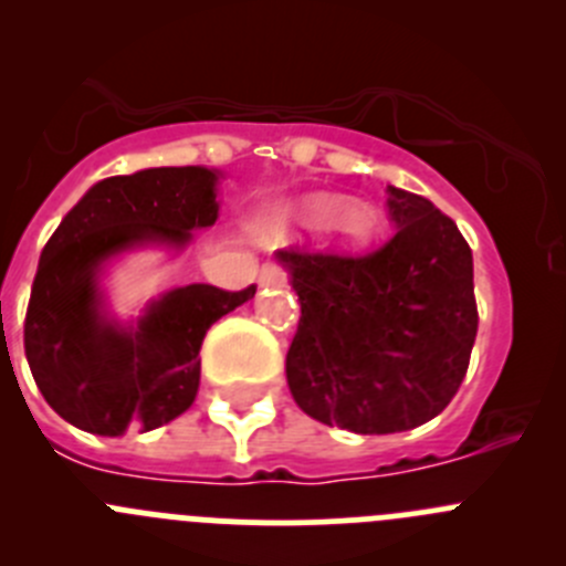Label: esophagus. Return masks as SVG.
Segmentation results:
<instances>
[{
    "label": "esophagus",
    "instance_id": "1",
    "mask_svg": "<svg viewBox=\"0 0 566 566\" xmlns=\"http://www.w3.org/2000/svg\"><path fill=\"white\" fill-rule=\"evenodd\" d=\"M284 282H287V276H284L279 265H262V271H259V284L262 287H284Z\"/></svg>",
    "mask_w": 566,
    "mask_h": 566
}]
</instances>
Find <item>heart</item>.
Returning <instances> with one entry per match:
<instances>
[{
    "mask_svg": "<svg viewBox=\"0 0 566 566\" xmlns=\"http://www.w3.org/2000/svg\"><path fill=\"white\" fill-rule=\"evenodd\" d=\"M374 209L363 200H343L340 195L307 192L276 206L268 214V234L287 237L301 231H324L326 242L343 251L360 248L374 234Z\"/></svg>",
    "mask_w": 566,
    "mask_h": 566,
    "instance_id": "obj_1",
    "label": "heart"
}]
</instances>
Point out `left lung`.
<instances>
[{
  "mask_svg": "<svg viewBox=\"0 0 566 566\" xmlns=\"http://www.w3.org/2000/svg\"><path fill=\"white\" fill-rule=\"evenodd\" d=\"M394 237L368 256L276 251L301 301L287 352L295 405L360 436L405 432L452 402L478 307L472 248L441 209L388 187Z\"/></svg>",
  "mask_w": 566,
  "mask_h": 566,
  "instance_id": "1",
  "label": "left lung"
}]
</instances>
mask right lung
I'll list each match as a JSON object with an SVG mask.
<instances>
[{"mask_svg": "<svg viewBox=\"0 0 566 566\" xmlns=\"http://www.w3.org/2000/svg\"><path fill=\"white\" fill-rule=\"evenodd\" d=\"M223 172L150 167L97 181L50 237L39 259L24 355L46 405L94 436L156 430L189 410L200 385V343L218 318L253 298L184 284L150 298L136 318L111 310V268L145 248L187 251L214 226Z\"/></svg>", "mask_w": 566, "mask_h": 566, "instance_id": "add662e5", "label": "right lung"}]
</instances>
